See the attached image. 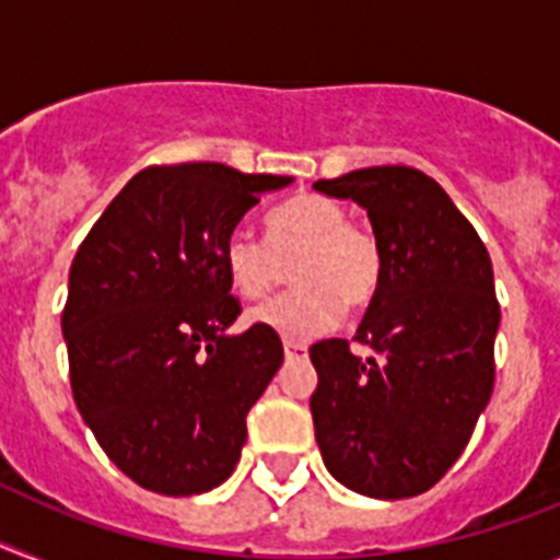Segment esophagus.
Listing matches in <instances>:
<instances>
[{
	"label": "esophagus",
	"mask_w": 560,
	"mask_h": 560,
	"mask_svg": "<svg viewBox=\"0 0 560 560\" xmlns=\"http://www.w3.org/2000/svg\"><path fill=\"white\" fill-rule=\"evenodd\" d=\"M284 352H288V359H304L307 355V345L295 341V338H284Z\"/></svg>",
	"instance_id": "esophagus-1"
}]
</instances>
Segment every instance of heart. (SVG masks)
I'll list each match as a JSON object with an SVG mask.
<instances>
[{
    "label": "heart",
    "instance_id": "obj_1",
    "mask_svg": "<svg viewBox=\"0 0 560 560\" xmlns=\"http://www.w3.org/2000/svg\"><path fill=\"white\" fill-rule=\"evenodd\" d=\"M267 242L233 230L222 244L230 288L244 299H261L284 279L299 284L250 310V322L284 338H313L332 330L345 304L368 307L378 293L384 256L370 230L347 222V210L324 196H293L267 215Z\"/></svg>",
    "mask_w": 560,
    "mask_h": 560
}]
</instances>
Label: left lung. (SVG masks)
I'll use <instances>...</instances> for the list:
<instances>
[{
  "instance_id": "left-lung-1",
  "label": "left lung",
  "mask_w": 560,
  "mask_h": 560,
  "mask_svg": "<svg viewBox=\"0 0 560 560\" xmlns=\"http://www.w3.org/2000/svg\"><path fill=\"white\" fill-rule=\"evenodd\" d=\"M316 190L368 210L384 272L352 341L310 347V396L324 467L370 498L421 495L467 447L495 384L490 253L444 187L404 164L318 178Z\"/></svg>"
}]
</instances>
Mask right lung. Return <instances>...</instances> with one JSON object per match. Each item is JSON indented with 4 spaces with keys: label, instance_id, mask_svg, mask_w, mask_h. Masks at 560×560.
Segmentation results:
<instances>
[{
    "label": "right lung",
    "instance_id": "obj_1",
    "mask_svg": "<svg viewBox=\"0 0 560 560\" xmlns=\"http://www.w3.org/2000/svg\"><path fill=\"white\" fill-rule=\"evenodd\" d=\"M290 176L153 164L98 215L70 265V389L116 467L162 495H199L236 469L247 424L284 361L276 330L228 336L224 238Z\"/></svg>",
    "mask_w": 560,
    "mask_h": 560
}]
</instances>
